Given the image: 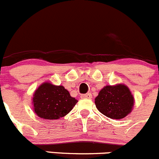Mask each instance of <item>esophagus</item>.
<instances>
[{
  "instance_id": "obj_1",
  "label": "esophagus",
  "mask_w": 159,
  "mask_h": 159,
  "mask_svg": "<svg viewBox=\"0 0 159 159\" xmlns=\"http://www.w3.org/2000/svg\"><path fill=\"white\" fill-rule=\"evenodd\" d=\"M81 98H83V99H91V98H92V94H91V93L83 94V95H81Z\"/></svg>"
}]
</instances>
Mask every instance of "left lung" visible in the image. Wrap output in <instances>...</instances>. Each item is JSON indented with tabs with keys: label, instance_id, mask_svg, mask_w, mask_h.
<instances>
[{
	"label": "left lung",
	"instance_id": "left-lung-1",
	"mask_svg": "<svg viewBox=\"0 0 159 159\" xmlns=\"http://www.w3.org/2000/svg\"><path fill=\"white\" fill-rule=\"evenodd\" d=\"M95 104L103 115L112 119H122L132 110L134 97L125 85L106 86L95 98Z\"/></svg>",
	"mask_w": 159,
	"mask_h": 159
}]
</instances>
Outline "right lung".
Returning <instances> with one entry per match:
<instances>
[{
    "mask_svg": "<svg viewBox=\"0 0 159 159\" xmlns=\"http://www.w3.org/2000/svg\"><path fill=\"white\" fill-rule=\"evenodd\" d=\"M77 100L70 96L62 86H54L49 83L41 85L33 97L34 113L47 120H56L72 111Z\"/></svg>",
    "mask_w": 159,
    "mask_h": 159,
    "instance_id": "1",
    "label": "right lung"
}]
</instances>
